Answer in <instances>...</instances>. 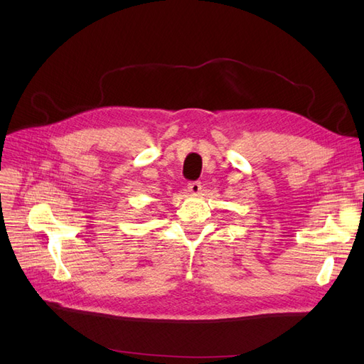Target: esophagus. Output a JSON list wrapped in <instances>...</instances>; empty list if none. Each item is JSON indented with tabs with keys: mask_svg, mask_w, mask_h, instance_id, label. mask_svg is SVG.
<instances>
[{
	"mask_svg": "<svg viewBox=\"0 0 364 364\" xmlns=\"http://www.w3.org/2000/svg\"><path fill=\"white\" fill-rule=\"evenodd\" d=\"M200 190H202V185H200V182L194 181V182H190V183H188V191H190L191 194H199V193H200Z\"/></svg>",
	"mask_w": 364,
	"mask_h": 364,
	"instance_id": "esophagus-1",
	"label": "esophagus"
}]
</instances>
